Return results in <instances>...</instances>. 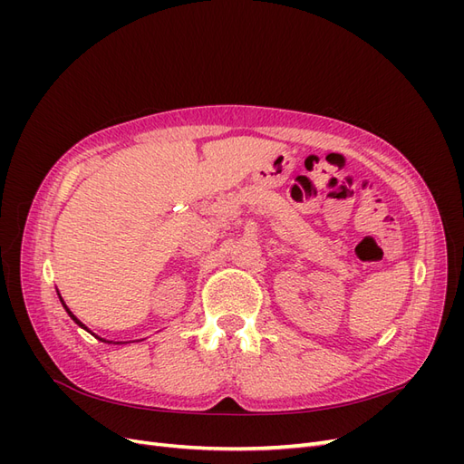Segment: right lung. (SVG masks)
Masks as SVG:
<instances>
[{
    "instance_id": "1",
    "label": "right lung",
    "mask_w": 464,
    "mask_h": 464,
    "mask_svg": "<svg viewBox=\"0 0 464 464\" xmlns=\"http://www.w3.org/2000/svg\"><path fill=\"white\" fill-rule=\"evenodd\" d=\"M58 296H60V294H58ZM60 300H62V296H60ZM62 304H63V300H62ZM63 307H65V312L69 314V317H72V319H73V321L77 323V325H79V327H82V329H87V327H85V325H82V323H81V321H79V319H77V317H75V315H73L72 312H69V310H67V305H65V304H63ZM87 331H89V329H87ZM89 333H91V331H89ZM96 339H98V336H96ZM101 341H102V343H111V341H104V339H101ZM114 344H123V343H114Z\"/></svg>"
}]
</instances>
